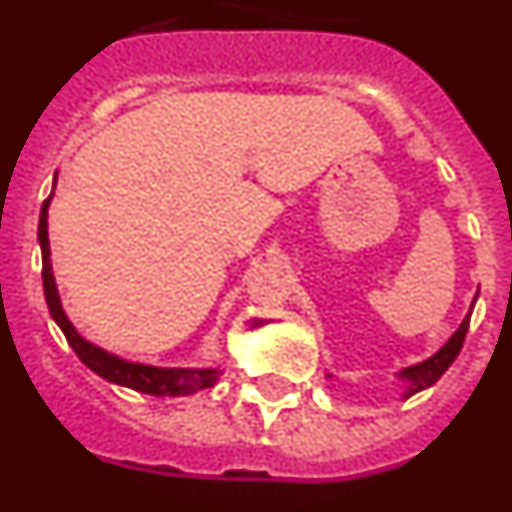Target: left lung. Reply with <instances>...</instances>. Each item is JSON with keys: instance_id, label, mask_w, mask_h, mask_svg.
Returning a JSON list of instances; mask_svg holds the SVG:
<instances>
[{"instance_id": "1", "label": "left lung", "mask_w": 512, "mask_h": 512, "mask_svg": "<svg viewBox=\"0 0 512 512\" xmlns=\"http://www.w3.org/2000/svg\"><path fill=\"white\" fill-rule=\"evenodd\" d=\"M472 307H474V302H472ZM469 315H472V312H469ZM469 315L461 320V325L456 328L454 336L443 343V346L438 348L431 359H425V361H420V364H413V366H405V369H400V372H397V379H400L402 387H405V392H402V400H408V397H413V395H418V392L433 387V384L441 379V374L446 372L451 364H454V359L459 356V351H461V343H464V336H467Z\"/></svg>"}]
</instances>
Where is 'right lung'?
<instances>
[{
  "label": "right lung",
  "instance_id": "add662e5",
  "mask_svg": "<svg viewBox=\"0 0 512 512\" xmlns=\"http://www.w3.org/2000/svg\"><path fill=\"white\" fill-rule=\"evenodd\" d=\"M56 189V182H53ZM51 197L40 207V223H38V243L40 253H43V292L51 318L61 328L66 336L69 346L74 348V354L79 356L81 364L89 366L97 377L107 379L110 384H120L128 390L143 392V395H156V397H187L194 392L215 387L217 379L223 377L220 366H151L140 364V361H128L122 356L104 351L97 343L87 341L81 336L74 323L69 320L66 310L61 305V295H58L56 277H53V264H51V241H48V207H51Z\"/></svg>",
  "mask_w": 512,
  "mask_h": 512
}]
</instances>
